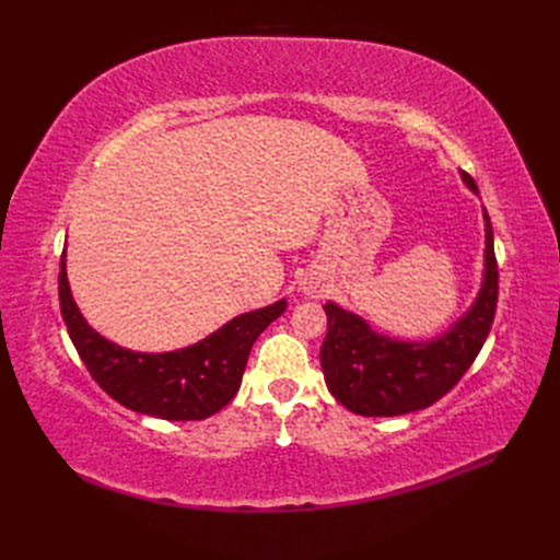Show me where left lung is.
Masks as SVG:
<instances>
[{
  "label": "left lung",
  "instance_id": "8db88e82",
  "mask_svg": "<svg viewBox=\"0 0 560 560\" xmlns=\"http://www.w3.org/2000/svg\"><path fill=\"white\" fill-rule=\"evenodd\" d=\"M469 191L477 184L460 171ZM486 249L479 294L465 315L428 341H404L371 329L358 313L327 301V336L319 364L329 393L358 416H401L428 409L463 378L477 360L498 306V264L493 226L483 208Z\"/></svg>",
  "mask_w": 560,
  "mask_h": 560
}]
</instances>
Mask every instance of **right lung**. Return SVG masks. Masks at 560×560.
<instances>
[{
    "label": "right lung",
    "instance_id": "add662e5",
    "mask_svg": "<svg viewBox=\"0 0 560 560\" xmlns=\"http://www.w3.org/2000/svg\"><path fill=\"white\" fill-rule=\"evenodd\" d=\"M58 294L67 331L95 383L126 409L163 420H202L224 409L238 393L254 341L287 308V299H280L229 319L194 346L138 352L107 341L81 315L67 280L65 252Z\"/></svg>",
    "mask_w": 560,
    "mask_h": 560
}]
</instances>
